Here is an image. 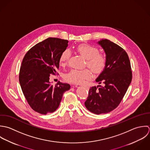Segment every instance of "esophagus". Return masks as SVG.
Masks as SVG:
<instances>
[{"instance_id": "esophagus-1", "label": "esophagus", "mask_w": 150, "mask_h": 150, "mask_svg": "<svg viewBox=\"0 0 150 150\" xmlns=\"http://www.w3.org/2000/svg\"><path fill=\"white\" fill-rule=\"evenodd\" d=\"M75 87L76 88H80V87H83L82 85H75Z\"/></svg>"}]
</instances>
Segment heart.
<instances>
[{
    "mask_svg": "<svg viewBox=\"0 0 150 150\" xmlns=\"http://www.w3.org/2000/svg\"><path fill=\"white\" fill-rule=\"evenodd\" d=\"M76 50L87 60V65L93 72L100 73L103 70L105 65L106 59L104 55L99 53V50L97 47L86 44H81L77 46ZM70 56V51L68 49L65 50L60 56V64H66ZM90 77L91 73L88 69H72L65 74V79L71 83L80 84L85 79H88Z\"/></svg>",
    "mask_w": 150,
    "mask_h": 150,
    "instance_id": "1",
    "label": "heart"
}]
</instances>
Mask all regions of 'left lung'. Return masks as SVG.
Instances as JSON below:
<instances>
[{
    "mask_svg": "<svg viewBox=\"0 0 150 150\" xmlns=\"http://www.w3.org/2000/svg\"><path fill=\"white\" fill-rule=\"evenodd\" d=\"M104 50L106 63L96 79L103 86L91 87L85 102L86 108L96 114L108 113L120 104L132 78L130 62L127 53L107 39L97 42Z\"/></svg>",
    "mask_w": 150,
    "mask_h": 150,
    "instance_id": "8db88e82",
    "label": "left lung"
}]
</instances>
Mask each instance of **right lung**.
I'll list each match as a JSON object with an SVG mask.
<instances>
[{
  "label": "right lung",
  "instance_id": "1",
  "mask_svg": "<svg viewBox=\"0 0 150 150\" xmlns=\"http://www.w3.org/2000/svg\"><path fill=\"white\" fill-rule=\"evenodd\" d=\"M68 41L56 38L47 39L33 46L25 55L20 68L19 82L30 107L41 114L54 112L63 94L71 86L65 83L53 86L51 74H57L60 57Z\"/></svg>",
  "mask_w": 150,
  "mask_h": 150
}]
</instances>
